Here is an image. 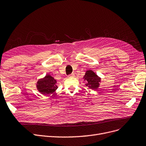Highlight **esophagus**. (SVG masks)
<instances>
[{"label": "esophagus", "mask_w": 146, "mask_h": 146, "mask_svg": "<svg viewBox=\"0 0 146 146\" xmlns=\"http://www.w3.org/2000/svg\"><path fill=\"white\" fill-rule=\"evenodd\" d=\"M74 73H72V74H71L68 75L67 77H68V78H73V77H74Z\"/></svg>", "instance_id": "esophagus-1"}]
</instances>
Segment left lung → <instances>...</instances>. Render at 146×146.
Wrapping results in <instances>:
<instances>
[{
	"label": "left lung",
	"instance_id": "8db88e82",
	"mask_svg": "<svg viewBox=\"0 0 146 146\" xmlns=\"http://www.w3.org/2000/svg\"><path fill=\"white\" fill-rule=\"evenodd\" d=\"M84 79L86 80V85L92 89H96L99 86V82H100V78L92 70H88L85 75L84 76Z\"/></svg>",
	"mask_w": 146,
	"mask_h": 146
}]
</instances>
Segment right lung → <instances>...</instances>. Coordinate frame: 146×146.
Wrapping results in <instances>:
<instances>
[{"mask_svg": "<svg viewBox=\"0 0 146 146\" xmlns=\"http://www.w3.org/2000/svg\"><path fill=\"white\" fill-rule=\"evenodd\" d=\"M56 83V80L52 76L47 74L44 78L38 81L36 87L42 94L48 95L52 94L57 89Z\"/></svg>", "mask_w": 146, "mask_h": 146, "instance_id": "add662e5", "label": "right lung"}]
</instances>
